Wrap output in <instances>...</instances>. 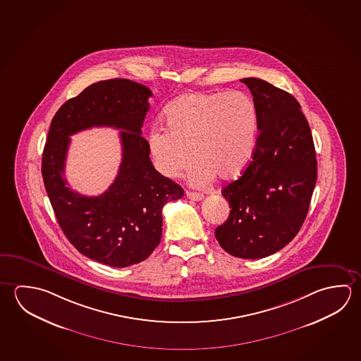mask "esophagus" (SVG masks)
<instances>
[{
	"label": "esophagus",
	"instance_id": "1",
	"mask_svg": "<svg viewBox=\"0 0 361 361\" xmlns=\"http://www.w3.org/2000/svg\"><path fill=\"white\" fill-rule=\"evenodd\" d=\"M186 196L191 200H195V202H200L204 197L202 192H196V191H186Z\"/></svg>",
	"mask_w": 361,
	"mask_h": 361
}]
</instances>
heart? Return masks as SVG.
<instances>
[{"label": "heart", "instance_id": "1", "mask_svg": "<svg viewBox=\"0 0 361 361\" xmlns=\"http://www.w3.org/2000/svg\"><path fill=\"white\" fill-rule=\"evenodd\" d=\"M256 134L257 109L250 96L191 92L167 108L165 130H153L148 143L153 164L167 178H178L192 156L190 181L202 186L215 175L223 180L240 175L252 157Z\"/></svg>", "mask_w": 361, "mask_h": 361}]
</instances>
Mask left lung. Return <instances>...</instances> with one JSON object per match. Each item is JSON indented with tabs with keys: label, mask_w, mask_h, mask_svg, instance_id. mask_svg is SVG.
<instances>
[{
	"label": "left lung",
	"mask_w": 361,
	"mask_h": 361,
	"mask_svg": "<svg viewBox=\"0 0 361 361\" xmlns=\"http://www.w3.org/2000/svg\"><path fill=\"white\" fill-rule=\"evenodd\" d=\"M240 82L252 94L259 133L246 170L221 190L231 210L215 238L234 257L262 259L286 246L304 223L317 181L316 149L294 96L255 77Z\"/></svg>",
	"instance_id": "obj_1"
}]
</instances>
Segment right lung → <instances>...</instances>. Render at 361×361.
Masks as SVG:
<instances>
[{
	"label": "right lung",
	"instance_id": "add662e5",
	"mask_svg": "<svg viewBox=\"0 0 361 361\" xmlns=\"http://www.w3.org/2000/svg\"><path fill=\"white\" fill-rule=\"evenodd\" d=\"M152 91L126 78L94 83L70 99L51 119L42 175L54 214L78 252L100 264L127 267L146 259L162 235V208L183 189L153 167L140 128ZM92 126L121 128L118 176L102 196L71 190L63 178L69 135Z\"/></svg>",
	"mask_w": 361,
	"mask_h": 361
}]
</instances>
